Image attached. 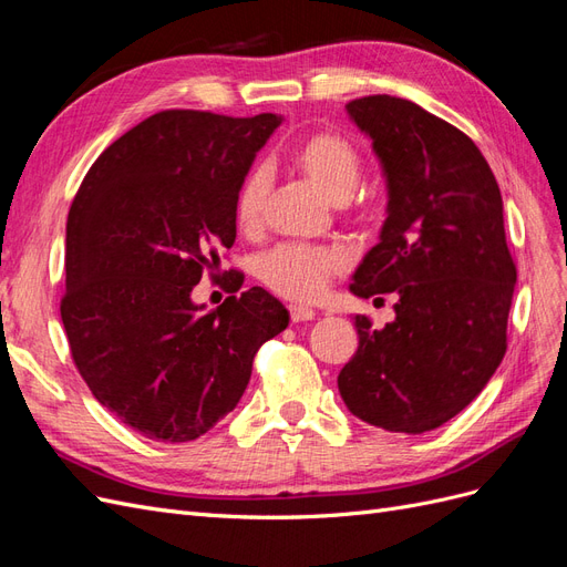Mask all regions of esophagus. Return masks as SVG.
<instances>
[{"instance_id":"esophagus-1","label":"esophagus","mask_w":567,"mask_h":567,"mask_svg":"<svg viewBox=\"0 0 567 567\" xmlns=\"http://www.w3.org/2000/svg\"><path fill=\"white\" fill-rule=\"evenodd\" d=\"M288 312H290V321H296V323L315 319L312 307H305V305H290Z\"/></svg>"}]
</instances>
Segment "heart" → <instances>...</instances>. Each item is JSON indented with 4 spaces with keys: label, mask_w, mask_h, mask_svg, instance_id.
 Here are the masks:
<instances>
[{
    "label": "heart",
    "mask_w": 567,
    "mask_h": 567,
    "mask_svg": "<svg viewBox=\"0 0 567 567\" xmlns=\"http://www.w3.org/2000/svg\"><path fill=\"white\" fill-rule=\"evenodd\" d=\"M293 161L300 173L310 179L323 198L336 205L348 203L362 179V161L357 148L336 134H312L296 148ZM269 194V175L257 167L246 177L236 196L238 227L252 231L260 227ZM342 267L336 250L312 246H279L260 260V279L288 300H317L329 279Z\"/></svg>",
    "instance_id": "b5f03b06"
}]
</instances>
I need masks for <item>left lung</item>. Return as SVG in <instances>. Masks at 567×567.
Returning <instances> with one entry per match:
<instances>
[{"instance_id": "obj_1", "label": "left lung", "mask_w": 567, "mask_h": 567, "mask_svg": "<svg viewBox=\"0 0 567 567\" xmlns=\"http://www.w3.org/2000/svg\"><path fill=\"white\" fill-rule=\"evenodd\" d=\"M346 109L388 184L379 244L350 290L398 302L383 329L354 317L359 348L338 390L357 419L421 435L466 409L506 352L516 265L502 192L468 136L414 101L375 94Z\"/></svg>"}]
</instances>
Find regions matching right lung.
Masks as SVG:
<instances>
[{
  "mask_svg": "<svg viewBox=\"0 0 567 567\" xmlns=\"http://www.w3.org/2000/svg\"><path fill=\"white\" fill-rule=\"evenodd\" d=\"M279 125L274 113L161 111L101 153L78 188L65 225L68 346L94 398L148 440L208 433L241 400L255 352L288 326L260 286L210 312L192 300L234 246L238 188Z\"/></svg>",
  "mask_w": 567,
  "mask_h": 567,
  "instance_id": "right-lung-1",
  "label": "right lung"
}]
</instances>
